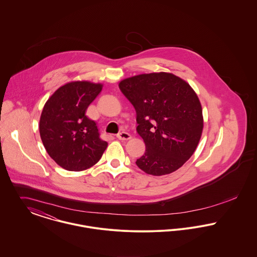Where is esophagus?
Here are the masks:
<instances>
[{
	"label": "esophagus",
	"mask_w": 257,
	"mask_h": 257,
	"mask_svg": "<svg viewBox=\"0 0 257 257\" xmlns=\"http://www.w3.org/2000/svg\"><path fill=\"white\" fill-rule=\"evenodd\" d=\"M116 137L119 140H129V139H131V135L127 132H120L119 134H117Z\"/></svg>",
	"instance_id": "obj_1"
}]
</instances>
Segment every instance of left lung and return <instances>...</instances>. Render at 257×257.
Here are the masks:
<instances>
[{"label":"left lung","mask_w":257,"mask_h":257,"mask_svg":"<svg viewBox=\"0 0 257 257\" xmlns=\"http://www.w3.org/2000/svg\"><path fill=\"white\" fill-rule=\"evenodd\" d=\"M119 88L137 114V132L146 151L136 161L148 174L178 170L195 152L203 130L199 98L192 87L171 73L134 76Z\"/></svg>","instance_id":"obj_1"}]
</instances>
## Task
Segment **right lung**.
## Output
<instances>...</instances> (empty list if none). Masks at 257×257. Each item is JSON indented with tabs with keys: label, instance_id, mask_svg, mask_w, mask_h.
<instances>
[{
	"label": "right lung",
	"instance_id": "right-lung-1",
	"mask_svg": "<svg viewBox=\"0 0 257 257\" xmlns=\"http://www.w3.org/2000/svg\"><path fill=\"white\" fill-rule=\"evenodd\" d=\"M102 89L101 84L72 82L59 87L46 101L39 133L48 155L61 168L85 171L95 165L107 147L96 123L86 115L88 105Z\"/></svg>",
	"mask_w": 257,
	"mask_h": 257
}]
</instances>
